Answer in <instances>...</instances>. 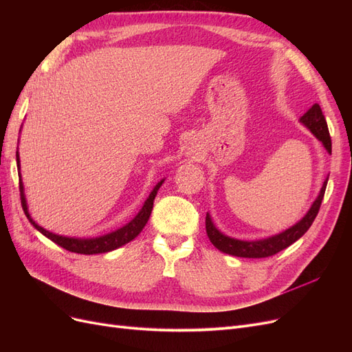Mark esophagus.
<instances>
[{"instance_id":"esophagus-1","label":"esophagus","mask_w":352,"mask_h":352,"mask_svg":"<svg viewBox=\"0 0 352 352\" xmlns=\"http://www.w3.org/2000/svg\"><path fill=\"white\" fill-rule=\"evenodd\" d=\"M188 153L190 154V155H198L199 154V148L197 146V145H189V148H188Z\"/></svg>"}]
</instances>
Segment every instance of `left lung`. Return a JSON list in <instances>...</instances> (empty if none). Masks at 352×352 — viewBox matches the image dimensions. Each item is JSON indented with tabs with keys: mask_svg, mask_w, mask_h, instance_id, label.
I'll return each mask as SVG.
<instances>
[{
	"mask_svg": "<svg viewBox=\"0 0 352 352\" xmlns=\"http://www.w3.org/2000/svg\"><path fill=\"white\" fill-rule=\"evenodd\" d=\"M300 122L311 131V133L317 138L318 141H322V144L324 145L327 153L332 154V140H330L327 123H326V119H324L320 105L314 104L313 107L301 117ZM327 180L329 179L326 177L320 194H318V197L313 202V206H311L310 210H308L307 214L300 221H298L296 225H294L289 229H286L285 232L279 233V235H274V236L260 239V241L233 239V238L223 235V233L214 226V223H212L208 212H207V217H206L207 235H208L211 243L214 245L217 250H220L221 252H226L229 255H235V257L264 258V257H270V255L278 254L279 251L287 248L295 241L300 239L304 235V233L308 229H310V226L313 225V221L317 216L318 210H320Z\"/></svg>",
	"mask_w": 352,
	"mask_h": 352,
	"instance_id": "obj_1",
	"label": "left lung"
}]
</instances>
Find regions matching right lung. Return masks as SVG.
Instances as JSON below:
<instances>
[{
    "label": "right lung",
    "instance_id": "add662e5",
    "mask_svg": "<svg viewBox=\"0 0 352 352\" xmlns=\"http://www.w3.org/2000/svg\"><path fill=\"white\" fill-rule=\"evenodd\" d=\"M16 160H17V168L20 170V158H19V153H16ZM19 186H20V198H22V207L26 217L29 219V221L34 225V228L36 230H39L42 235L47 236L48 239H51L54 243L60 245L61 248H65L70 252H76V254H102V252H109L113 250L120 248L122 245L131 242L132 239H135L140 233L142 232L144 226L146 225L148 219L151 216V211H153V206H154V198L158 192L160 186L163 185L164 179L160 180V182L154 186L153 192L150 194V197L146 198V201L144 202L142 208L140 210V212L124 225L123 228L117 229L111 233H107V235H102L98 238H67V236H60L56 235V233H52L44 228H41L38 223L34 221V219L30 217L29 211H28V204H26V198H25V190H23V182H22V176H19Z\"/></svg>",
    "mask_w": 352,
    "mask_h": 352
}]
</instances>
